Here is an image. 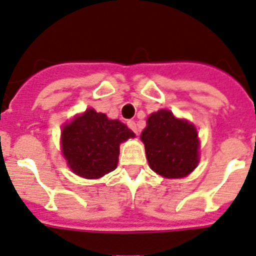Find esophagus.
Here are the masks:
<instances>
[{"mask_svg":"<svg viewBox=\"0 0 256 256\" xmlns=\"http://www.w3.org/2000/svg\"><path fill=\"white\" fill-rule=\"evenodd\" d=\"M128 126L134 131V132L138 134V126H136V122H135V121H128Z\"/></svg>","mask_w":256,"mask_h":256,"instance_id":"1","label":"esophagus"}]
</instances>
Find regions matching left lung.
Masks as SVG:
<instances>
[{"label": "left lung", "instance_id": "left-lung-1", "mask_svg": "<svg viewBox=\"0 0 256 256\" xmlns=\"http://www.w3.org/2000/svg\"><path fill=\"white\" fill-rule=\"evenodd\" d=\"M140 139L149 167L166 178H181L199 163V138L192 124L180 120L168 110L154 112L146 120Z\"/></svg>", "mask_w": 256, "mask_h": 256}]
</instances>
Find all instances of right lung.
<instances>
[{"label": "right lung", "instance_id": "right-lung-1", "mask_svg": "<svg viewBox=\"0 0 256 256\" xmlns=\"http://www.w3.org/2000/svg\"><path fill=\"white\" fill-rule=\"evenodd\" d=\"M130 138L135 134L125 124L89 108L62 128V154L75 174L100 178L116 170L120 144Z\"/></svg>", "mask_w": 256, "mask_h": 256}]
</instances>
